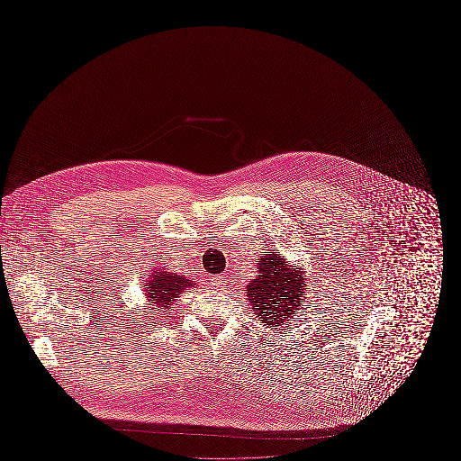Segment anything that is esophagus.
<instances>
[{
	"label": "esophagus",
	"mask_w": 461,
	"mask_h": 461,
	"mask_svg": "<svg viewBox=\"0 0 461 461\" xmlns=\"http://www.w3.org/2000/svg\"><path fill=\"white\" fill-rule=\"evenodd\" d=\"M211 285L214 286L216 290H224L228 285V280H226V276H214L211 280Z\"/></svg>",
	"instance_id": "34e87169"
}]
</instances>
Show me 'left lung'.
<instances>
[{
	"instance_id": "obj_1",
	"label": "left lung",
	"mask_w": 461,
	"mask_h": 461,
	"mask_svg": "<svg viewBox=\"0 0 461 461\" xmlns=\"http://www.w3.org/2000/svg\"><path fill=\"white\" fill-rule=\"evenodd\" d=\"M256 264L259 275L247 285L252 311L267 329H285L306 303L304 267L292 266L280 252H264Z\"/></svg>"
}]
</instances>
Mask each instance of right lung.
<instances>
[{
    "label": "right lung",
    "instance_id": "obj_1",
    "mask_svg": "<svg viewBox=\"0 0 461 461\" xmlns=\"http://www.w3.org/2000/svg\"><path fill=\"white\" fill-rule=\"evenodd\" d=\"M194 285L195 284L192 280H188L186 276H183V275L171 273L166 267L164 269L155 267L147 278L143 292H145V297L149 301H152V306H155L157 311H164V309L169 311L176 299L183 292H188Z\"/></svg>",
    "mask_w": 461,
    "mask_h": 461
}]
</instances>
